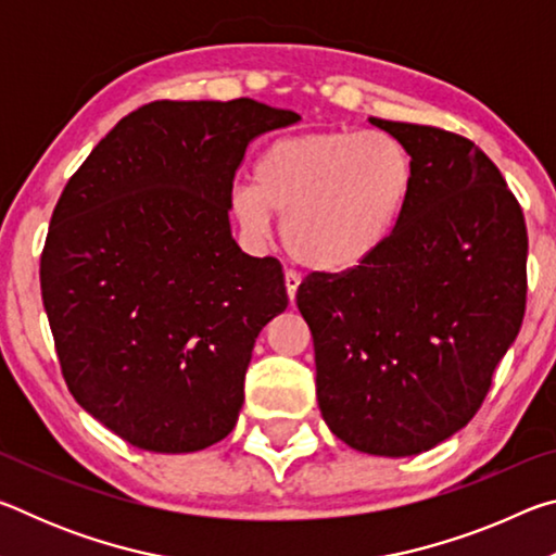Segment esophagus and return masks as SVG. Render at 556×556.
<instances>
[{
  "label": "esophagus",
  "mask_w": 556,
  "mask_h": 556,
  "mask_svg": "<svg viewBox=\"0 0 556 556\" xmlns=\"http://www.w3.org/2000/svg\"><path fill=\"white\" fill-rule=\"evenodd\" d=\"M285 285H287L289 301H291V304H294V299H296V289H299V285H301V277L296 275V271L287 269V275H285Z\"/></svg>",
  "instance_id": "1"
}]
</instances>
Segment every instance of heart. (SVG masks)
<instances>
[{
	"label": "heart",
	"instance_id": "b5f03b06",
	"mask_svg": "<svg viewBox=\"0 0 556 556\" xmlns=\"http://www.w3.org/2000/svg\"><path fill=\"white\" fill-rule=\"evenodd\" d=\"M257 184L232 188V213L265 238L277 213L289 255L318 271H348L390 238L412 191V159L384 131H314L277 139Z\"/></svg>",
	"mask_w": 556,
	"mask_h": 556
}]
</instances>
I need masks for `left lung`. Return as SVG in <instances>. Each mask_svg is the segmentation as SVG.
<instances>
[{
    "mask_svg": "<svg viewBox=\"0 0 556 556\" xmlns=\"http://www.w3.org/2000/svg\"><path fill=\"white\" fill-rule=\"evenodd\" d=\"M412 156L390 238L296 291L328 429L372 456H417L464 429L525 316L527 228L497 166L454 131L370 117Z\"/></svg>",
    "mask_w": 556,
    "mask_h": 556,
    "instance_id": "obj_1",
    "label": "left lung"
}]
</instances>
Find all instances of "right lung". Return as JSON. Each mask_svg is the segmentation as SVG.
I'll use <instances>...</instances> for the list:
<instances>
[{
  "label": "right lung",
  "instance_id": "add662e5",
  "mask_svg": "<svg viewBox=\"0 0 556 556\" xmlns=\"http://www.w3.org/2000/svg\"><path fill=\"white\" fill-rule=\"evenodd\" d=\"M291 110L156 100L71 176L41 255V296L71 394L131 446L191 454L232 431L252 348L289 304L275 257L230 232L232 178Z\"/></svg>",
  "mask_w": 556,
  "mask_h": 556
}]
</instances>
